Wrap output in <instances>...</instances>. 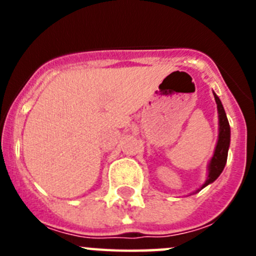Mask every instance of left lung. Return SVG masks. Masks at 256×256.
Instances as JSON below:
<instances>
[{
	"label": "left lung",
	"mask_w": 256,
	"mask_h": 256,
	"mask_svg": "<svg viewBox=\"0 0 256 256\" xmlns=\"http://www.w3.org/2000/svg\"><path fill=\"white\" fill-rule=\"evenodd\" d=\"M214 98L216 102V108H218V119H219V133H218V141H216V150L212 154V158L210 159L209 164H208V177L205 183L201 186L200 190L206 187L208 184L212 183L216 178L220 176L223 172L227 162V156H228V148H230V126L228 123L227 115H226L224 108L222 105V101L219 100V97L216 96L214 92ZM198 190V191H200Z\"/></svg>",
	"instance_id": "left-lung-1"
}]
</instances>
